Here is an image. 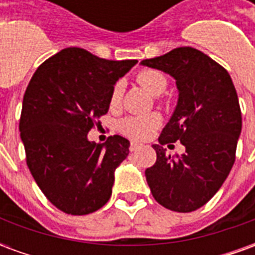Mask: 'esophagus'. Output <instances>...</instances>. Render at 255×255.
<instances>
[{"mask_svg":"<svg viewBox=\"0 0 255 255\" xmlns=\"http://www.w3.org/2000/svg\"><path fill=\"white\" fill-rule=\"evenodd\" d=\"M142 147V144L138 143V142H131V144H129V150L131 151H136L138 149H140Z\"/></svg>","mask_w":255,"mask_h":255,"instance_id":"34e87169","label":"esophagus"}]
</instances>
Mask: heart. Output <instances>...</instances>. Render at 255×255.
<instances>
[{"mask_svg":"<svg viewBox=\"0 0 255 255\" xmlns=\"http://www.w3.org/2000/svg\"><path fill=\"white\" fill-rule=\"evenodd\" d=\"M138 82L144 89L149 91L150 94L158 95L161 94L166 87V79L158 71L154 69H144L138 73ZM123 94V83L117 82L115 87L112 89L111 102L112 105L119 104ZM161 124V117L157 113H150V115H143V116H128L123 119L119 123V129L123 133H126L131 138L143 139L147 138L150 133L154 131L155 128Z\"/></svg>","mask_w":255,"mask_h":255,"instance_id":"heart-1","label":"heart"}]
</instances>
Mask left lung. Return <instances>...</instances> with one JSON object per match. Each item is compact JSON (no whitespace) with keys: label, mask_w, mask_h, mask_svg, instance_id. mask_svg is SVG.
<instances>
[{"label":"left lung","mask_w":255,"mask_h":255,"mask_svg":"<svg viewBox=\"0 0 255 255\" xmlns=\"http://www.w3.org/2000/svg\"><path fill=\"white\" fill-rule=\"evenodd\" d=\"M140 65L176 80L177 104L154 144L157 161L144 171L150 191L164 208L197 210L223 186L235 162L242 113L230 73L194 47H177ZM180 140L182 156L166 154L164 144Z\"/></svg>","instance_id":"1"}]
</instances>
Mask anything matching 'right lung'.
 I'll list each match as a JSON object with an SVG mask.
<instances>
[{
  "instance_id": "1",
  "label": "right lung",
  "mask_w": 255,
  "mask_h": 255,
  "mask_svg": "<svg viewBox=\"0 0 255 255\" xmlns=\"http://www.w3.org/2000/svg\"><path fill=\"white\" fill-rule=\"evenodd\" d=\"M136 63L67 47L41 64L27 86L19 124L27 165L38 187L64 213H93L111 198L129 140L113 135L100 144L87 133L109 111L117 80Z\"/></svg>"
}]
</instances>
